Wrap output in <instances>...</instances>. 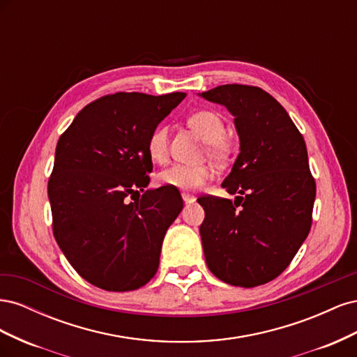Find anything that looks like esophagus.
Listing matches in <instances>:
<instances>
[{
  "label": "esophagus",
  "instance_id": "34e87169",
  "mask_svg": "<svg viewBox=\"0 0 357 357\" xmlns=\"http://www.w3.org/2000/svg\"><path fill=\"white\" fill-rule=\"evenodd\" d=\"M183 201H185L186 204H192L193 201H195V197L193 195H190V193H183Z\"/></svg>",
  "mask_w": 357,
  "mask_h": 357
}]
</instances>
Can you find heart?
Returning a JSON list of instances; mask_svg holds the SVG:
<instances>
[{
  "label": "heart",
  "mask_w": 357,
  "mask_h": 357,
  "mask_svg": "<svg viewBox=\"0 0 357 357\" xmlns=\"http://www.w3.org/2000/svg\"><path fill=\"white\" fill-rule=\"evenodd\" d=\"M189 125L207 142L208 155L218 162H223L229 155V144L223 138L226 123L223 117L211 110H201L189 117ZM147 153L155 162H164L168 155V128L158 125L147 138ZM213 178V168L207 165L190 167L174 164L158 174L162 186L176 188L180 190L193 192L201 189L205 183Z\"/></svg>",
  "instance_id": "1"
}]
</instances>
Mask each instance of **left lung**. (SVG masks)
I'll return each instance as SVG.
<instances>
[{
    "label": "left lung",
    "instance_id": "left-lung-1",
    "mask_svg": "<svg viewBox=\"0 0 357 357\" xmlns=\"http://www.w3.org/2000/svg\"><path fill=\"white\" fill-rule=\"evenodd\" d=\"M201 96L234 114L240 137V155L222 183L240 197L198 198L205 261L225 283L261 286L284 271L311 228L316 181L304 137L257 86L222 84Z\"/></svg>",
    "mask_w": 357,
    "mask_h": 357
}]
</instances>
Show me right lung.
Returning a JSON list of instances; mask_svg holds the SVG:
<instances>
[{"label":"right lung","instance_id":"1","mask_svg":"<svg viewBox=\"0 0 357 357\" xmlns=\"http://www.w3.org/2000/svg\"><path fill=\"white\" fill-rule=\"evenodd\" d=\"M185 96L105 95L59 137L47 185L53 235L71 266L96 287L135 290L158 271L183 199L167 186L146 190L153 168L147 138Z\"/></svg>","mask_w":357,"mask_h":357}]
</instances>
